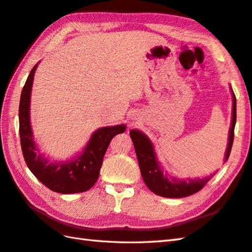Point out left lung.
I'll list each match as a JSON object with an SVG mask.
<instances>
[{
	"label": "left lung",
	"mask_w": 252,
	"mask_h": 252,
	"mask_svg": "<svg viewBox=\"0 0 252 252\" xmlns=\"http://www.w3.org/2000/svg\"><path fill=\"white\" fill-rule=\"evenodd\" d=\"M231 91L233 96L232 123L231 127H229L228 143L224 162L227 161L229 154H231L234 141V129L235 125H236V97H235V94L232 89ZM130 136L135 148L142 178L148 189L156 195L167 198H182L190 196L195 194V192L199 191L208 183L209 180L218 172V171H216L210 176L195 180H178L174 178H170L168 174H163L161 168H160L159 161L151 140L144 133L138 130H131Z\"/></svg>",
	"instance_id": "obj_1"
}]
</instances>
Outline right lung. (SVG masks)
I'll return each mask as SVG.
<instances>
[{
    "label": "right lung",
    "mask_w": 252,
    "mask_h": 252,
    "mask_svg": "<svg viewBox=\"0 0 252 252\" xmlns=\"http://www.w3.org/2000/svg\"><path fill=\"white\" fill-rule=\"evenodd\" d=\"M35 65L21 91L19 103V135L25 161L35 178L47 189L61 194L89 190L98 179L105 153L110 141L126 131V125L96 130L82 153L66 162H50L36 147L30 125V96Z\"/></svg>",
    "instance_id": "obj_1"
}]
</instances>
